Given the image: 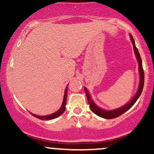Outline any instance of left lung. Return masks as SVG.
<instances>
[{"mask_svg":"<svg viewBox=\"0 0 154 154\" xmlns=\"http://www.w3.org/2000/svg\"><path fill=\"white\" fill-rule=\"evenodd\" d=\"M130 40H131L132 45H133V49L134 52H135L136 59L137 60V63H138V70H139V85L138 88H137V92L135 93V95L132 97V98L130 101L128 102L126 104L122 106L117 108V109H111V110H106V109H102L100 106H98L96 103L93 101V100L92 99L91 95H90L89 91L85 87H84V90L85 91V94L87 95L88 103L90 105V109L91 110L93 111V113H95L96 115L98 116H100V117L104 118V119H114V118L117 117L122 114H124L125 111L131 108L132 106L135 104V103L137 101V100L138 99V98L140 95L141 93L143 91V85H144V72L143 69V65H142V60H141L140 56V54L138 52V50L135 46V40H134L133 37L131 34H130Z\"/></svg>","mask_w":154,"mask_h":154,"instance_id":"left-lung-1","label":"left lung"}]
</instances>
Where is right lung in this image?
Instances as JSON below:
<instances>
[{
    "mask_svg": "<svg viewBox=\"0 0 154 154\" xmlns=\"http://www.w3.org/2000/svg\"><path fill=\"white\" fill-rule=\"evenodd\" d=\"M67 88H68V85H66V89H65L64 91V95H63V102H62V104H61V106L60 109L58 110L57 111H56V112L53 113V114H48V115H45V116H38V115H35V114H32V113H31L32 114L33 116H35V117L38 118V119H42V120H51V119H54L55 118H57L58 116H61V114H63V112L65 111V109H66V98H67Z\"/></svg>",
    "mask_w": 154,
    "mask_h": 154,
    "instance_id": "1",
    "label": "right lung"
}]
</instances>
